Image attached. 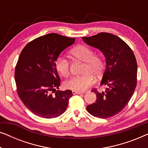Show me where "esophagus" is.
Segmentation results:
<instances>
[{
	"label": "esophagus",
	"instance_id": "esophagus-1",
	"mask_svg": "<svg viewBox=\"0 0 148 148\" xmlns=\"http://www.w3.org/2000/svg\"><path fill=\"white\" fill-rule=\"evenodd\" d=\"M72 93H73V94H84V92H78V91H74V90H73L72 91Z\"/></svg>",
	"mask_w": 148,
	"mask_h": 148
}]
</instances>
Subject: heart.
<instances>
[{"label":"heart","mask_w":148,"mask_h":148,"mask_svg":"<svg viewBox=\"0 0 148 148\" xmlns=\"http://www.w3.org/2000/svg\"><path fill=\"white\" fill-rule=\"evenodd\" d=\"M70 56L73 60L84 62L82 75L74 76L64 82V87L75 91H84L94 82V76H101L104 68L103 58L95 55L94 50L88 46L79 45L71 50ZM54 68L60 76H69L70 73L69 61L64 56H58L54 61Z\"/></svg>","instance_id":"heart-1"}]
</instances>
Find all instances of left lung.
<instances>
[{
  "instance_id": "obj_1",
  "label": "left lung",
  "mask_w": 148,
  "mask_h": 148,
  "mask_svg": "<svg viewBox=\"0 0 148 148\" xmlns=\"http://www.w3.org/2000/svg\"><path fill=\"white\" fill-rule=\"evenodd\" d=\"M82 38L87 44L101 50L106 59L100 83V86L106 88L102 92L93 89L97 100L87 106V110L101 119L114 116L126 106L136 88L137 66L135 54L126 42L112 34L101 32Z\"/></svg>"
}]
</instances>
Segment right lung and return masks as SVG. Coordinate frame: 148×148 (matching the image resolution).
Returning <instances> with one entry per match:
<instances>
[{
    "mask_svg": "<svg viewBox=\"0 0 148 148\" xmlns=\"http://www.w3.org/2000/svg\"><path fill=\"white\" fill-rule=\"evenodd\" d=\"M75 40L48 34L29 42L20 54L15 70L17 93L24 105L38 116L56 118L67 108L73 93L69 90H56L60 79L54 61Z\"/></svg>",
    "mask_w": 148,
    "mask_h": 148,
    "instance_id": "right-lung-1",
    "label": "right lung"
}]
</instances>
